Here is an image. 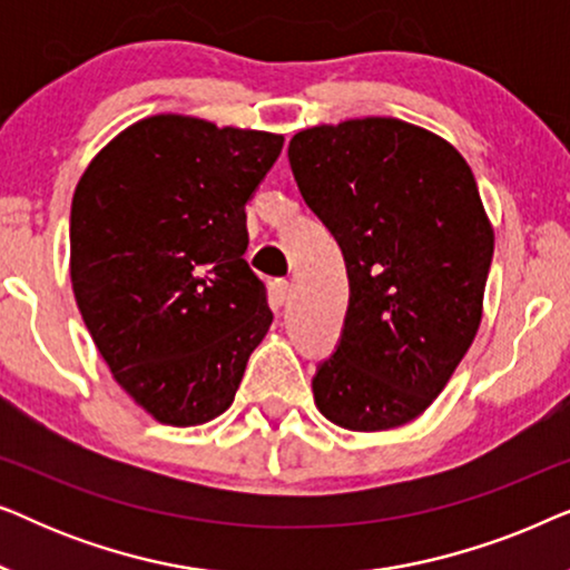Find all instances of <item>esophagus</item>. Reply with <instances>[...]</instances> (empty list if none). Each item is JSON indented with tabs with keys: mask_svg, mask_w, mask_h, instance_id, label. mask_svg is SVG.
<instances>
[{
	"mask_svg": "<svg viewBox=\"0 0 570 570\" xmlns=\"http://www.w3.org/2000/svg\"><path fill=\"white\" fill-rule=\"evenodd\" d=\"M269 295L275 306H283V303L291 298V283H287V279H275V283L269 285Z\"/></svg>",
	"mask_w": 570,
	"mask_h": 570,
	"instance_id": "34e87169",
	"label": "esophagus"
}]
</instances>
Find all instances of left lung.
Returning a JSON list of instances; mask_svg holds the SVG:
<instances>
[{
  "instance_id": "1",
  "label": "left lung",
  "mask_w": 570,
  "mask_h": 570,
  "mask_svg": "<svg viewBox=\"0 0 570 570\" xmlns=\"http://www.w3.org/2000/svg\"><path fill=\"white\" fill-rule=\"evenodd\" d=\"M287 158L350 277L345 330L314 402L345 431H392L431 407L474 342L493 223L456 147L417 124H318L291 139Z\"/></svg>"
}]
</instances>
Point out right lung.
<instances>
[{
	"label": "right lung",
	"instance_id": "1",
	"mask_svg": "<svg viewBox=\"0 0 570 570\" xmlns=\"http://www.w3.org/2000/svg\"><path fill=\"white\" fill-rule=\"evenodd\" d=\"M283 139L155 114L121 129L77 181V308L116 384L158 423L223 415L269 332L264 285L244 259L246 202Z\"/></svg>",
	"mask_w": 570,
	"mask_h": 570
}]
</instances>
